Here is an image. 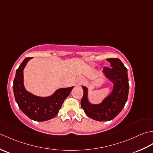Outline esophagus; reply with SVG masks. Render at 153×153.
Returning <instances> with one entry per match:
<instances>
[{
    "label": "esophagus",
    "mask_w": 153,
    "mask_h": 153,
    "mask_svg": "<svg viewBox=\"0 0 153 153\" xmlns=\"http://www.w3.org/2000/svg\"><path fill=\"white\" fill-rule=\"evenodd\" d=\"M80 85V83H78L77 84V85Z\"/></svg>",
    "instance_id": "obj_1"
}]
</instances>
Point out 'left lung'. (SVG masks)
I'll return each instance as SVG.
<instances>
[{
	"label": "left lung",
	"instance_id": "left-lung-1",
	"mask_svg": "<svg viewBox=\"0 0 153 153\" xmlns=\"http://www.w3.org/2000/svg\"><path fill=\"white\" fill-rule=\"evenodd\" d=\"M110 67H105L103 72L113 82L112 93L99 105H91L87 99V89L82 86L83 96L81 105L87 116L97 121H109L122 111L128 100L129 83L128 70L118 58H107Z\"/></svg>",
	"mask_w": 153,
	"mask_h": 153
}]
</instances>
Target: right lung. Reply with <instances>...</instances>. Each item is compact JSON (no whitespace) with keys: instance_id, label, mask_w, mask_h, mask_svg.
Listing matches in <instances>:
<instances>
[{"instance_id":"right-lung-1","label":"right lung","mask_w":153,"mask_h":153,"mask_svg":"<svg viewBox=\"0 0 153 153\" xmlns=\"http://www.w3.org/2000/svg\"><path fill=\"white\" fill-rule=\"evenodd\" d=\"M31 57L25 58L16 70L13 90L19 109L30 119L43 122L56 116L64 100L70 95L74 87L61 88L48 97H39L32 95L25 89L23 71Z\"/></svg>"}]
</instances>
